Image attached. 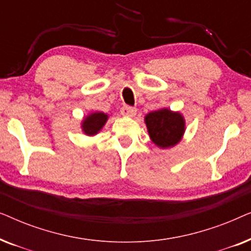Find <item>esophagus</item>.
I'll list each match as a JSON object with an SVG mask.
<instances>
[{"mask_svg":"<svg viewBox=\"0 0 251 251\" xmlns=\"http://www.w3.org/2000/svg\"><path fill=\"white\" fill-rule=\"evenodd\" d=\"M137 113V109L131 106H123L121 108V114L125 116H135Z\"/></svg>","mask_w":251,"mask_h":251,"instance_id":"34e87169","label":"esophagus"}]
</instances>
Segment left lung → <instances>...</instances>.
<instances>
[{
	"label": "left lung",
	"instance_id": "8db88e82",
	"mask_svg": "<svg viewBox=\"0 0 251 251\" xmlns=\"http://www.w3.org/2000/svg\"><path fill=\"white\" fill-rule=\"evenodd\" d=\"M152 142L161 149H169L180 142L185 132V120L179 112L161 108L145 116Z\"/></svg>",
	"mask_w": 251,
	"mask_h": 251
}]
</instances>
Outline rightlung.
Instances as JSON below:
<instances>
[{
    "mask_svg": "<svg viewBox=\"0 0 251 251\" xmlns=\"http://www.w3.org/2000/svg\"><path fill=\"white\" fill-rule=\"evenodd\" d=\"M108 115L102 112H96L89 114L87 118H84L82 121V130L87 136H95L100 131L102 126H105L107 121Z\"/></svg>",
    "mask_w": 251,
    "mask_h": 251,
    "instance_id": "right-lung-1",
    "label": "right lung"
}]
</instances>
